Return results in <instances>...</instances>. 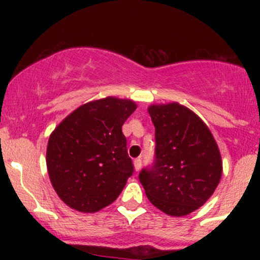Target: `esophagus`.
<instances>
[{
    "instance_id": "34e87169",
    "label": "esophagus",
    "mask_w": 260,
    "mask_h": 260,
    "mask_svg": "<svg viewBox=\"0 0 260 260\" xmlns=\"http://www.w3.org/2000/svg\"><path fill=\"white\" fill-rule=\"evenodd\" d=\"M134 169H136V171H139L140 168H142V159L140 157H137V159H134Z\"/></svg>"
}]
</instances>
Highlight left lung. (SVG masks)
Wrapping results in <instances>:
<instances>
[{
  "label": "left lung",
  "mask_w": 260,
  "mask_h": 260,
  "mask_svg": "<svg viewBox=\"0 0 260 260\" xmlns=\"http://www.w3.org/2000/svg\"><path fill=\"white\" fill-rule=\"evenodd\" d=\"M155 127V159L139 172L153 205L171 216L188 215L210 198L221 178L215 139L194 112L177 103L148 109Z\"/></svg>",
  "instance_id": "8db88e82"
}]
</instances>
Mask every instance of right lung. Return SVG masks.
I'll return each mask as SVG.
<instances>
[{
    "instance_id": "obj_1",
    "label": "right lung",
    "mask_w": 260,
    "mask_h": 260,
    "mask_svg": "<svg viewBox=\"0 0 260 260\" xmlns=\"http://www.w3.org/2000/svg\"><path fill=\"white\" fill-rule=\"evenodd\" d=\"M136 109L132 100L91 101L67 116L50 136L47 171L68 207L95 213L120 196L134 172L122 126Z\"/></svg>"
}]
</instances>
